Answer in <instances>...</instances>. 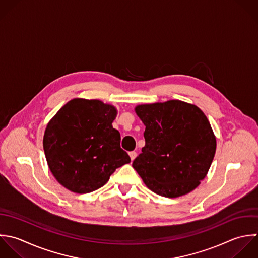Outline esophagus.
<instances>
[{
    "mask_svg": "<svg viewBox=\"0 0 258 258\" xmlns=\"http://www.w3.org/2000/svg\"><path fill=\"white\" fill-rule=\"evenodd\" d=\"M128 155H130V157H131V160H132V161H134V160L136 159V157H137V153H136V152H130Z\"/></svg>",
    "mask_w": 258,
    "mask_h": 258,
    "instance_id": "34e87169",
    "label": "esophagus"
}]
</instances>
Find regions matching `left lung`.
Segmentation results:
<instances>
[{
    "label": "left lung",
    "mask_w": 258,
    "mask_h": 258,
    "mask_svg": "<svg viewBox=\"0 0 258 258\" xmlns=\"http://www.w3.org/2000/svg\"><path fill=\"white\" fill-rule=\"evenodd\" d=\"M135 111L146 126V145L133 167L145 185L168 198L195 190L216 152V137L204 112L178 99L140 104Z\"/></svg>",
    "instance_id": "left-lung-1"
}]
</instances>
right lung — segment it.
<instances>
[{
  "instance_id": "obj_1",
  "label": "right lung",
  "mask_w": 258,
  "mask_h": 258,
  "mask_svg": "<svg viewBox=\"0 0 258 258\" xmlns=\"http://www.w3.org/2000/svg\"><path fill=\"white\" fill-rule=\"evenodd\" d=\"M115 106L98 99L73 98L48 122L43 148L48 167L64 188L90 193L107 183L114 171L131 162L112 127Z\"/></svg>"
}]
</instances>
